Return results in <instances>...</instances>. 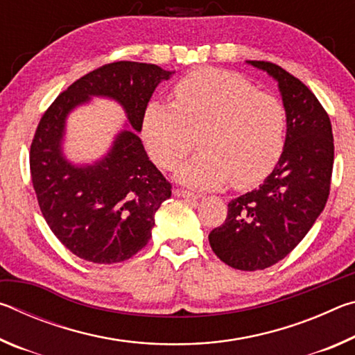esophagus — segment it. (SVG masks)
Listing matches in <instances>:
<instances>
[{
	"instance_id": "34e87169",
	"label": "esophagus",
	"mask_w": 355,
	"mask_h": 355,
	"mask_svg": "<svg viewBox=\"0 0 355 355\" xmlns=\"http://www.w3.org/2000/svg\"><path fill=\"white\" fill-rule=\"evenodd\" d=\"M173 194H175L177 197H183V199H189V200L200 199V194H196V192L184 191V189H175V191H173Z\"/></svg>"
}]
</instances>
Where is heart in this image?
<instances>
[{
    "mask_svg": "<svg viewBox=\"0 0 355 355\" xmlns=\"http://www.w3.org/2000/svg\"><path fill=\"white\" fill-rule=\"evenodd\" d=\"M173 105L152 101L142 119L148 153L163 169H173L192 148L194 158L177 180L191 188L236 189L266 178L280 159L286 137V110L279 98L258 92L254 83L232 71L205 69L184 76L173 89Z\"/></svg>",
    "mask_w": 355,
    "mask_h": 355,
    "instance_id": "obj_1",
    "label": "heart"
}]
</instances>
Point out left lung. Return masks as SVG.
Returning a JSON list of instances; mask_svg holds the SVG:
<instances>
[{"instance_id": "left-lung-1", "label": "left lung", "mask_w": 355, "mask_h": 355, "mask_svg": "<svg viewBox=\"0 0 355 355\" xmlns=\"http://www.w3.org/2000/svg\"><path fill=\"white\" fill-rule=\"evenodd\" d=\"M277 81L286 110L285 147L257 189L228 203L225 222L209 245L239 271L269 268L302 241L326 207L334 167V135L327 112L302 81L279 65L248 61Z\"/></svg>"}]
</instances>
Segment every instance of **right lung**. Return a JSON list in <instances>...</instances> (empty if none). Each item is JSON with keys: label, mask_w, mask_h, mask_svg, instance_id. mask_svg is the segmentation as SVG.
Returning a JSON list of instances; mask_svg holds the SVG:
<instances>
[{"label": "right lung", "mask_w": 355, "mask_h": 355, "mask_svg": "<svg viewBox=\"0 0 355 355\" xmlns=\"http://www.w3.org/2000/svg\"><path fill=\"white\" fill-rule=\"evenodd\" d=\"M173 71L119 61L84 75L42 116L29 152L33 186L48 227L71 254L111 264L128 260L152 238L155 213L172 194L137 133L155 89ZM92 96L114 99L128 123L103 159L73 165L62 144L68 114Z\"/></svg>", "instance_id": "1"}]
</instances>
